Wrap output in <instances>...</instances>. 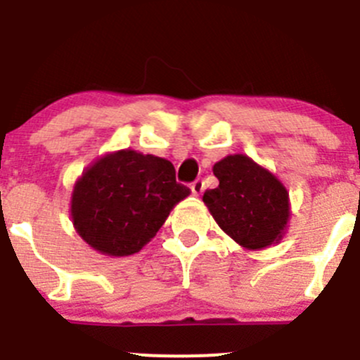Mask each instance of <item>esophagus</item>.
Wrapping results in <instances>:
<instances>
[{
  "instance_id": "34e87169",
  "label": "esophagus",
  "mask_w": 360,
  "mask_h": 360,
  "mask_svg": "<svg viewBox=\"0 0 360 360\" xmlns=\"http://www.w3.org/2000/svg\"><path fill=\"white\" fill-rule=\"evenodd\" d=\"M191 193L193 195H202L203 193V190H205V184H203V181L202 179H197V181H193V183H191Z\"/></svg>"
}]
</instances>
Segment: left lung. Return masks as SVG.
<instances>
[{"label":"left lung","instance_id":"8db88e82","mask_svg":"<svg viewBox=\"0 0 360 360\" xmlns=\"http://www.w3.org/2000/svg\"><path fill=\"white\" fill-rule=\"evenodd\" d=\"M219 186L203 202L221 228L248 249H263L282 237L289 195L281 181L245 155H230L214 165Z\"/></svg>","mask_w":360,"mask_h":360}]
</instances>
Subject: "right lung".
Masks as SVG:
<instances>
[{"instance_id": "add662e5", "label": "right lung", "mask_w": 360, "mask_h": 360, "mask_svg": "<svg viewBox=\"0 0 360 360\" xmlns=\"http://www.w3.org/2000/svg\"><path fill=\"white\" fill-rule=\"evenodd\" d=\"M188 195L190 188L177 183L169 160L118 151L97 160L76 183L72 224L99 252L129 256L155 237Z\"/></svg>"}]
</instances>
